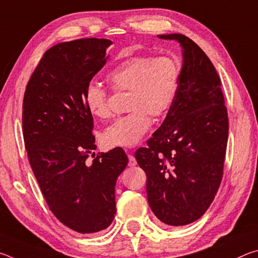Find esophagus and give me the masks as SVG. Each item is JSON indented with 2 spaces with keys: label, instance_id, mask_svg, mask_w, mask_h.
<instances>
[{
  "label": "esophagus",
  "instance_id": "1",
  "mask_svg": "<svg viewBox=\"0 0 258 258\" xmlns=\"http://www.w3.org/2000/svg\"><path fill=\"white\" fill-rule=\"evenodd\" d=\"M137 165V159L133 155H128V166L130 167H133V166Z\"/></svg>",
  "mask_w": 258,
  "mask_h": 258
}]
</instances>
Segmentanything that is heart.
I'll return each mask as SVG.
<instances>
[{
  "mask_svg": "<svg viewBox=\"0 0 258 258\" xmlns=\"http://www.w3.org/2000/svg\"><path fill=\"white\" fill-rule=\"evenodd\" d=\"M107 78L116 91H128L126 108L131 111L104 130L102 141L109 148H131L150 128V114L161 118L171 110L180 85V64L167 55H133L117 63ZM83 100L92 116H110L108 93L99 83L86 85Z\"/></svg>",
  "mask_w": 258,
  "mask_h": 258,
  "instance_id": "b5f03b06",
  "label": "heart"
}]
</instances>
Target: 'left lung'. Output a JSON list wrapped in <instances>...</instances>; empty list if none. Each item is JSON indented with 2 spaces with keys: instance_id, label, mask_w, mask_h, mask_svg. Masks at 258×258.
Returning <instances> with one entry per match:
<instances>
[{
  "instance_id": "obj_1",
  "label": "left lung",
  "mask_w": 258,
  "mask_h": 258,
  "mask_svg": "<svg viewBox=\"0 0 258 258\" xmlns=\"http://www.w3.org/2000/svg\"><path fill=\"white\" fill-rule=\"evenodd\" d=\"M182 46L175 101L163 124L135 151L147 174L151 211L164 224L182 226L202 217L220 187L229 118L221 80L206 53L182 34L158 35Z\"/></svg>"
}]
</instances>
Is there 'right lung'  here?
<instances>
[{
	"label": "right lung",
	"mask_w": 258,
	"mask_h": 258,
	"mask_svg": "<svg viewBox=\"0 0 258 258\" xmlns=\"http://www.w3.org/2000/svg\"><path fill=\"white\" fill-rule=\"evenodd\" d=\"M112 44L80 38L50 47L26 86L23 134L29 164L46 204L80 233L107 229L115 218V185L128 158L121 148L95 156L93 117L83 100ZM93 154L94 160H87Z\"/></svg>",
	"instance_id": "1"
}]
</instances>
